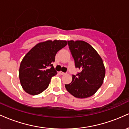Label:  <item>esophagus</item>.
Segmentation results:
<instances>
[{
  "label": "esophagus",
  "instance_id": "34e87169",
  "mask_svg": "<svg viewBox=\"0 0 129 129\" xmlns=\"http://www.w3.org/2000/svg\"><path fill=\"white\" fill-rule=\"evenodd\" d=\"M59 73L60 75H65V74H66V73H63V72H59Z\"/></svg>",
  "mask_w": 129,
  "mask_h": 129
}]
</instances>
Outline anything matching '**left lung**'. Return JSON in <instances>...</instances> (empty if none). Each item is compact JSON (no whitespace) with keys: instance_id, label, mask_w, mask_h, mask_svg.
<instances>
[{"instance_id":"left-lung-1","label":"left lung","mask_w":129,"mask_h":129,"mask_svg":"<svg viewBox=\"0 0 129 129\" xmlns=\"http://www.w3.org/2000/svg\"><path fill=\"white\" fill-rule=\"evenodd\" d=\"M75 66L82 70L73 75L70 84H66L69 92L78 98L93 95L104 82L106 69L103 59L95 49L84 41H68Z\"/></svg>"}]
</instances>
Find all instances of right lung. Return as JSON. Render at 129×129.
<instances>
[{
  "instance_id": "right-lung-1",
  "label": "right lung",
  "mask_w": 129,
  "mask_h": 129,
  "mask_svg": "<svg viewBox=\"0 0 129 129\" xmlns=\"http://www.w3.org/2000/svg\"><path fill=\"white\" fill-rule=\"evenodd\" d=\"M67 45L66 41L48 40L38 43L26 53L19 71L20 84L26 93L36 95L47 89L57 74L52 64L56 53Z\"/></svg>"
}]
</instances>
